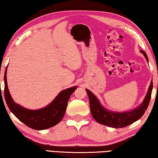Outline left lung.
I'll use <instances>...</instances> for the list:
<instances>
[{"mask_svg": "<svg viewBox=\"0 0 158 158\" xmlns=\"http://www.w3.org/2000/svg\"><path fill=\"white\" fill-rule=\"evenodd\" d=\"M141 52L143 53L146 60L148 61L146 52L142 50H141ZM152 90H153V81H151L148 91L143 103L138 108L124 113H116V112L109 111L104 109L103 106H101L97 98L90 90L85 89L89 96L90 112L93 118L99 123L115 128L126 127L133 123L134 122L137 121L143 116L148 108L151 100Z\"/></svg>", "mask_w": 158, "mask_h": 158, "instance_id": "8db88e82", "label": "left lung"}]
</instances>
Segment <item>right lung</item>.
<instances>
[{
    "mask_svg": "<svg viewBox=\"0 0 158 158\" xmlns=\"http://www.w3.org/2000/svg\"><path fill=\"white\" fill-rule=\"evenodd\" d=\"M7 68L4 74V95L7 105L17 118L32 129H48L60 122L65 113L69 98L77 86L62 90L49 105L39 110H29L14 102L7 89Z\"/></svg>",
    "mask_w": 158,
    "mask_h": 158,
    "instance_id": "1",
    "label": "right lung"
}]
</instances>
